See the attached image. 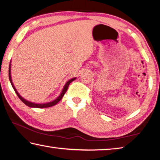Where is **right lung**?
Returning a JSON list of instances; mask_svg holds the SVG:
<instances>
[{
  "mask_svg": "<svg viewBox=\"0 0 160 160\" xmlns=\"http://www.w3.org/2000/svg\"><path fill=\"white\" fill-rule=\"evenodd\" d=\"M9 81H10V82H11V84H12V87H13L14 90L15 91L16 93H17L18 97L20 98V100H21V101L22 102H23V103H25V104H26V105H28V107H30V108H44L52 107V106H53V105H55L57 104V103H58L59 101H60V100H61L62 98H63L64 93H66V92H67V89H68V85H69L70 83L73 82V81L74 80H76V78H73V79L69 80L67 83H66L65 86L64 87V89H63V90H62V93H61V94L59 95V96L58 97V98L57 99H55V101H52V102H48V103H44V104H36V103H33V102H29V101H26V100H25L24 98H22V97L19 95V93H18L17 92V89H15V87H14V86L13 83H12V78H11V73H10V64H9Z\"/></svg>",
  "mask_w": 160,
  "mask_h": 160,
  "instance_id": "1",
  "label": "right lung"
}]
</instances>
